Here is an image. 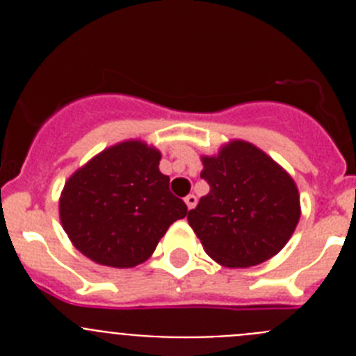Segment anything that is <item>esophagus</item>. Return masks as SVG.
<instances>
[{
    "instance_id": "esophagus-1",
    "label": "esophagus",
    "mask_w": 356,
    "mask_h": 356,
    "mask_svg": "<svg viewBox=\"0 0 356 356\" xmlns=\"http://www.w3.org/2000/svg\"><path fill=\"white\" fill-rule=\"evenodd\" d=\"M196 203H197V197L194 196V194H188V196L185 197V205H187L188 210L194 209V207H196Z\"/></svg>"
}]
</instances>
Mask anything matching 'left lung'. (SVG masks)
<instances>
[{"label":"left lung","instance_id":"left-lung-1","mask_svg":"<svg viewBox=\"0 0 356 356\" xmlns=\"http://www.w3.org/2000/svg\"><path fill=\"white\" fill-rule=\"evenodd\" d=\"M210 185L187 221L207 253L226 267H251L275 257L300 221L294 180L273 159L244 140L203 156Z\"/></svg>","mask_w":356,"mask_h":356}]
</instances>
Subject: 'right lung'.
Wrapping results in <instances>:
<instances>
[{
	"label": "right lung",
	"mask_w": 356,
	"mask_h": 356,
	"mask_svg": "<svg viewBox=\"0 0 356 356\" xmlns=\"http://www.w3.org/2000/svg\"><path fill=\"white\" fill-rule=\"evenodd\" d=\"M160 153L140 140L102 151L65 181L60 221L78 251L110 267H134L155 251L187 205L159 171Z\"/></svg>",
	"instance_id": "1"
}]
</instances>
